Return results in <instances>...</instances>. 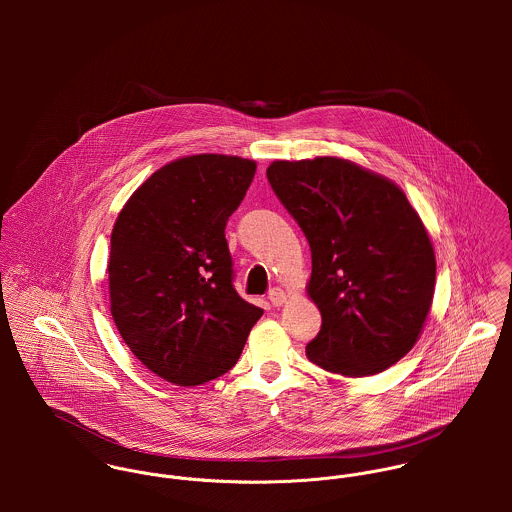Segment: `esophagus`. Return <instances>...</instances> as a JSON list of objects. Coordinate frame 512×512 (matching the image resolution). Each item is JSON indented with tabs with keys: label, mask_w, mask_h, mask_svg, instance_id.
Returning a JSON list of instances; mask_svg holds the SVG:
<instances>
[{
	"label": "esophagus",
	"mask_w": 512,
	"mask_h": 512,
	"mask_svg": "<svg viewBox=\"0 0 512 512\" xmlns=\"http://www.w3.org/2000/svg\"><path fill=\"white\" fill-rule=\"evenodd\" d=\"M268 299L272 301V305L280 307V305H284V303L288 301V295H286V292H284L282 288H272L270 293H268Z\"/></svg>",
	"instance_id": "34e87169"
}]
</instances>
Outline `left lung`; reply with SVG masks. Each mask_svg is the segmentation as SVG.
<instances>
[{
	"label": "left lung",
	"instance_id": "8db88e82",
	"mask_svg": "<svg viewBox=\"0 0 512 512\" xmlns=\"http://www.w3.org/2000/svg\"><path fill=\"white\" fill-rule=\"evenodd\" d=\"M266 175L311 248L305 290L323 323L307 359L353 378L398 363L436 290L434 246L404 191L341 157L274 161Z\"/></svg>",
	"mask_w": 512,
	"mask_h": 512
}]
</instances>
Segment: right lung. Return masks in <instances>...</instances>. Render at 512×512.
<instances>
[{"label":"right lung","instance_id":"add662e5","mask_svg":"<svg viewBox=\"0 0 512 512\" xmlns=\"http://www.w3.org/2000/svg\"><path fill=\"white\" fill-rule=\"evenodd\" d=\"M256 161L199 153L146 179L110 236V311L130 351L153 374L197 386L236 365L264 309L232 286L226 220Z\"/></svg>","mask_w":512,"mask_h":512}]
</instances>
